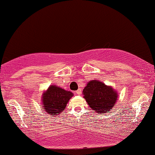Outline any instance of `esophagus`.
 I'll return each mask as SVG.
<instances>
[{
  "label": "esophagus",
  "instance_id": "obj_1",
  "mask_svg": "<svg viewBox=\"0 0 155 155\" xmlns=\"http://www.w3.org/2000/svg\"><path fill=\"white\" fill-rule=\"evenodd\" d=\"M76 93H77V94H81V89L77 90V91H76Z\"/></svg>",
  "mask_w": 155,
  "mask_h": 155
}]
</instances>
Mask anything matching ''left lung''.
<instances>
[{"label":"left lung","mask_w":155,"mask_h":155,"mask_svg":"<svg viewBox=\"0 0 155 155\" xmlns=\"http://www.w3.org/2000/svg\"><path fill=\"white\" fill-rule=\"evenodd\" d=\"M83 94L89 107L97 114L110 111L117 99V92L111 86L95 80L87 83Z\"/></svg>","instance_id":"left-lung-1"}]
</instances>
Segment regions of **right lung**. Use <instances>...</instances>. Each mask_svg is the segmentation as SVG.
I'll return each mask as SVG.
<instances>
[{
  "label": "right lung",
  "instance_id": "right-lung-1",
  "mask_svg": "<svg viewBox=\"0 0 155 155\" xmlns=\"http://www.w3.org/2000/svg\"><path fill=\"white\" fill-rule=\"evenodd\" d=\"M73 96L70 91H65L55 85H50L47 91L43 93L42 105L43 110L48 115L55 116L59 115L65 109L67 104Z\"/></svg>",
  "mask_w": 155,
  "mask_h": 155
}]
</instances>
